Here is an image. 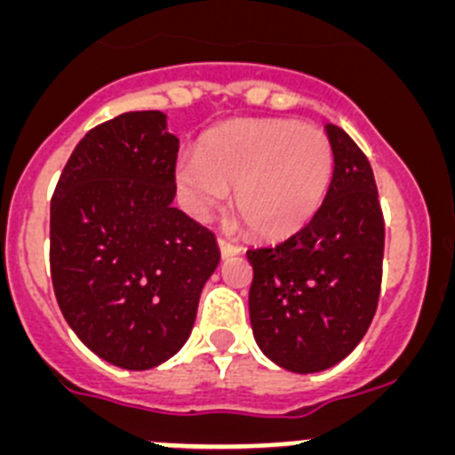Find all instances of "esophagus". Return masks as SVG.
Wrapping results in <instances>:
<instances>
[{"instance_id":"esophagus-1","label":"esophagus","mask_w":455,"mask_h":455,"mask_svg":"<svg viewBox=\"0 0 455 455\" xmlns=\"http://www.w3.org/2000/svg\"><path fill=\"white\" fill-rule=\"evenodd\" d=\"M219 248H220V255H223V257L239 255V252L243 251L239 243H235V241H230V239H219Z\"/></svg>"}]
</instances>
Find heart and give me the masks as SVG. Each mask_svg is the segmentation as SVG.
<instances>
[{
    "label": "heart",
    "instance_id": "obj_1",
    "mask_svg": "<svg viewBox=\"0 0 455 455\" xmlns=\"http://www.w3.org/2000/svg\"><path fill=\"white\" fill-rule=\"evenodd\" d=\"M331 139L296 120L241 118L200 139L198 155L184 159L178 182L188 209L209 216L235 191L241 220L255 235L287 236L303 228L332 178Z\"/></svg>",
    "mask_w": 455,
    "mask_h": 455
}]
</instances>
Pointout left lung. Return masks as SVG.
<instances>
[{"instance_id": "left-lung-1", "label": "left lung", "mask_w": 455, "mask_h": 455, "mask_svg": "<svg viewBox=\"0 0 455 455\" xmlns=\"http://www.w3.org/2000/svg\"><path fill=\"white\" fill-rule=\"evenodd\" d=\"M325 134L335 168L321 207L289 239L246 252L257 347L296 373L323 371L360 344L383 280L385 220L369 159L337 124Z\"/></svg>"}]
</instances>
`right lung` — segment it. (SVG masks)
I'll return each mask as SVG.
<instances>
[{
  "instance_id": "1",
  "label": "right lung",
  "mask_w": 455,
  "mask_h": 455,
  "mask_svg": "<svg viewBox=\"0 0 455 455\" xmlns=\"http://www.w3.org/2000/svg\"><path fill=\"white\" fill-rule=\"evenodd\" d=\"M178 150L162 111H130L79 140L52 196L59 307L95 355L132 371L184 347L220 259L214 232L172 207Z\"/></svg>"
}]
</instances>
